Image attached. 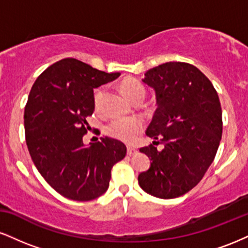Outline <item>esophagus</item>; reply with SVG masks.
Returning <instances> with one entry per match:
<instances>
[{
  "label": "esophagus",
  "mask_w": 248,
  "mask_h": 248,
  "mask_svg": "<svg viewBox=\"0 0 248 248\" xmlns=\"http://www.w3.org/2000/svg\"><path fill=\"white\" fill-rule=\"evenodd\" d=\"M136 153H138V150H136L135 148H133V147H127V155L133 156V155H135Z\"/></svg>",
  "instance_id": "esophagus-1"
}]
</instances>
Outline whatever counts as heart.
Wrapping results in <instances>:
<instances>
[{
  "mask_svg": "<svg viewBox=\"0 0 248 248\" xmlns=\"http://www.w3.org/2000/svg\"><path fill=\"white\" fill-rule=\"evenodd\" d=\"M121 91L128 99L134 101L135 99L144 98L146 88L138 79L128 78L121 84ZM105 95V87L96 88L94 92V106L96 109L101 107L102 99ZM143 129V122L138 118H116L106 126V133L110 138L124 142H133L136 136Z\"/></svg>",
  "mask_w": 248,
  "mask_h": 248,
  "instance_id": "heart-1",
  "label": "heart"
}]
</instances>
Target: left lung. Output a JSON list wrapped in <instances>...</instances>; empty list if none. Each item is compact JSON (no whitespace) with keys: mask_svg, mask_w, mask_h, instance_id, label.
<instances>
[{"mask_svg":"<svg viewBox=\"0 0 248 248\" xmlns=\"http://www.w3.org/2000/svg\"><path fill=\"white\" fill-rule=\"evenodd\" d=\"M142 81L155 91L157 108L146 132L155 141L140 149L152 164L139 184L154 197H179L201 182L217 154L223 133L217 91L197 67L181 62L148 70ZM155 143L165 148L157 151Z\"/></svg>","mask_w":248,"mask_h":248,"instance_id":"left-lung-1","label":"left lung"}]
</instances>
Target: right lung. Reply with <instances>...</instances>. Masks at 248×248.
Returning a JSON list of instances; mask_svg holds the SVG:
<instances>
[{
	"label": "right lung",
	"instance_id": "1",
	"mask_svg": "<svg viewBox=\"0 0 248 248\" xmlns=\"http://www.w3.org/2000/svg\"><path fill=\"white\" fill-rule=\"evenodd\" d=\"M75 58L47 67L30 91L24 109L25 140L39 173L57 192L72 201L100 197L109 186L110 170L126 156L121 141L105 136L86 147L87 116L94 112L93 88L115 80Z\"/></svg>",
	"mask_w": 248,
	"mask_h": 248
}]
</instances>
